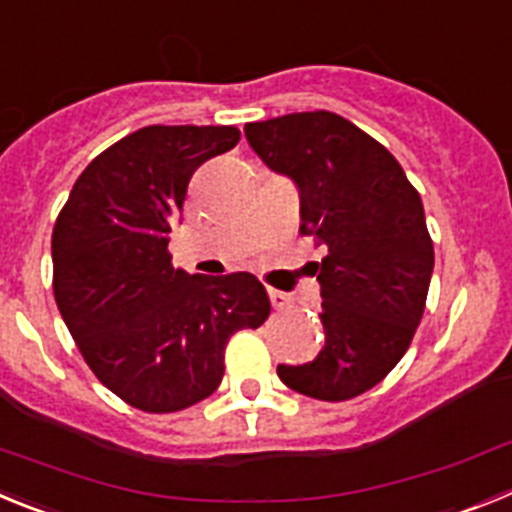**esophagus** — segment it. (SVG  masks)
<instances>
[{
  "mask_svg": "<svg viewBox=\"0 0 512 512\" xmlns=\"http://www.w3.org/2000/svg\"><path fill=\"white\" fill-rule=\"evenodd\" d=\"M269 300L271 305H274V310H284V307H289V295H284V292H279V289H269Z\"/></svg>",
  "mask_w": 512,
  "mask_h": 512,
  "instance_id": "34e87169",
  "label": "esophagus"
}]
</instances>
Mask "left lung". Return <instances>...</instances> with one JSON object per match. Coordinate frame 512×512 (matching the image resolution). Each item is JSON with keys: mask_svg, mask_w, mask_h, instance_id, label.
Here are the masks:
<instances>
[{"mask_svg": "<svg viewBox=\"0 0 512 512\" xmlns=\"http://www.w3.org/2000/svg\"><path fill=\"white\" fill-rule=\"evenodd\" d=\"M248 146L300 189V233L318 266L320 354L279 364L289 390L343 402L382 382L410 348L433 274L420 194L387 148L328 110L248 122Z\"/></svg>", "mask_w": 512, "mask_h": 512, "instance_id": "obj_1", "label": "left lung"}]
</instances>
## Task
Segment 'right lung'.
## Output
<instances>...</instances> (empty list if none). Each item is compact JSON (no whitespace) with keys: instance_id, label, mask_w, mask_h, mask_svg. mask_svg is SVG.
Returning <instances> with one entry per match:
<instances>
[{"instance_id":"obj_1","label":"right lung","mask_w":512,"mask_h":512,"mask_svg":"<svg viewBox=\"0 0 512 512\" xmlns=\"http://www.w3.org/2000/svg\"><path fill=\"white\" fill-rule=\"evenodd\" d=\"M241 140L233 125H148L81 171L53 225V295L94 377L143 413H176L220 387L225 346L271 312L235 271L174 269L169 235L187 184Z\"/></svg>"}]
</instances>
